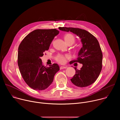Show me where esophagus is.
Returning <instances> with one entry per match:
<instances>
[{
	"label": "esophagus",
	"mask_w": 120,
	"mask_h": 120,
	"mask_svg": "<svg viewBox=\"0 0 120 120\" xmlns=\"http://www.w3.org/2000/svg\"><path fill=\"white\" fill-rule=\"evenodd\" d=\"M67 67L66 66H61L60 67V69H65V68H66Z\"/></svg>",
	"instance_id": "obj_1"
}]
</instances>
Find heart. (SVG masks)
<instances>
[{"label": "heart", "instance_id": "heart-1", "mask_svg": "<svg viewBox=\"0 0 120 120\" xmlns=\"http://www.w3.org/2000/svg\"><path fill=\"white\" fill-rule=\"evenodd\" d=\"M64 39L67 44H74L75 41V37L70 33L65 34L64 36ZM70 56L68 54H58L55 58V60L58 63L61 64H64L66 62V59L70 58Z\"/></svg>", "mask_w": 120, "mask_h": 120}]
</instances>
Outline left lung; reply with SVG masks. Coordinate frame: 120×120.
<instances>
[{
  "label": "left lung",
  "instance_id": "obj_1",
  "mask_svg": "<svg viewBox=\"0 0 120 120\" xmlns=\"http://www.w3.org/2000/svg\"><path fill=\"white\" fill-rule=\"evenodd\" d=\"M59 29L64 31H70L81 39L82 46L78 53V56L70 63H79L82 66L80 70L75 67V74L71 81L79 87L89 86L96 81L102 68V53L98 41L92 34L84 29L67 27Z\"/></svg>",
  "mask_w": 120,
  "mask_h": 120
}]
</instances>
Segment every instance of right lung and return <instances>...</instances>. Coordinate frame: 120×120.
<instances>
[{
	"mask_svg": "<svg viewBox=\"0 0 120 120\" xmlns=\"http://www.w3.org/2000/svg\"><path fill=\"white\" fill-rule=\"evenodd\" d=\"M59 33L56 29H36L28 34L19 45L18 57L19 71L25 82L33 89H46L60 70L57 64L45 66L40 58Z\"/></svg>",
	"mask_w": 120,
	"mask_h": 120,
	"instance_id": "obj_1",
	"label": "right lung"
}]
</instances>
